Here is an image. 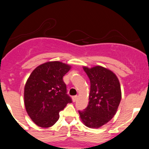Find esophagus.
Here are the masks:
<instances>
[{
    "mask_svg": "<svg viewBox=\"0 0 149 149\" xmlns=\"http://www.w3.org/2000/svg\"><path fill=\"white\" fill-rule=\"evenodd\" d=\"M77 100H78V95H76V96H73L72 97V100H73V102H76Z\"/></svg>",
    "mask_w": 149,
    "mask_h": 149,
    "instance_id": "1",
    "label": "esophagus"
}]
</instances>
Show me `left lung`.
<instances>
[{"label":"left lung","mask_w":149,"mask_h":149,"mask_svg":"<svg viewBox=\"0 0 149 149\" xmlns=\"http://www.w3.org/2000/svg\"><path fill=\"white\" fill-rule=\"evenodd\" d=\"M83 68L90 78V91L88 107L78 113L85 126L97 129L116 115L122 97L120 85L115 73L107 68Z\"/></svg>","instance_id":"8db88e82"}]
</instances>
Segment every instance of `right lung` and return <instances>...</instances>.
Wrapping results in <instances>:
<instances>
[{
  "label": "right lung",
  "mask_w": 149,
  "mask_h": 149,
  "mask_svg": "<svg viewBox=\"0 0 149 149\" xmlns=\"http://www.w3.org/2000/svg\"><path fill=\"white\" fill-rule=\"evenodd\" d=\"M71 66L61 61H47L32 71L24 86L25 109L39 127H52L59 118V112L71 100L66 95L63 76Z\"/></svg>",
  "instance_id": "add662e5"
}]
</instances>
